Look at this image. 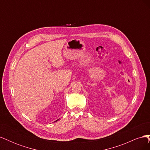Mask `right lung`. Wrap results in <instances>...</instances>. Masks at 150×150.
Instances as JSON below:
<instances>
[{
    "mask_svg": "<svg viewBox=\"0 0 150 150\" xmlns=\"http://www.w3.org/2000/svg\"><path fill=\"white\" fill-rule=\"evenodd\" d=\"M58 120H56V121H58Z\"/></svg>",
    "mask_w": 150,
    "mask_h": 150,
    "instance_id": "1",
    "label": "right lung"
}]
</instances>
